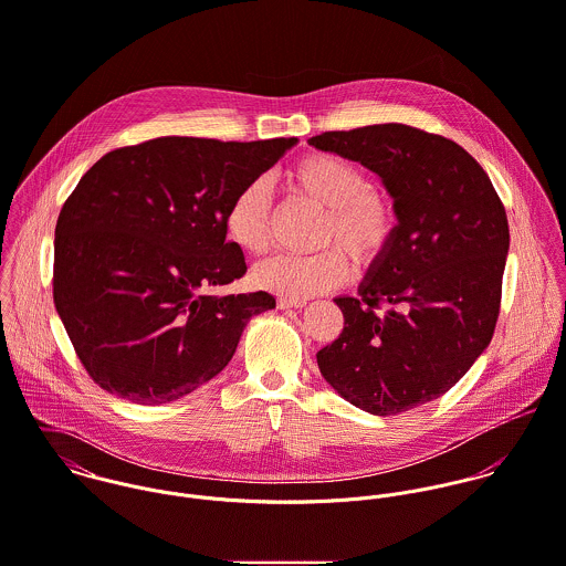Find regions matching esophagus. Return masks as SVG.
Returning a JSON list of instances; mask_svg holds the SVG:
<instances>
[{
  "label": "esophagus",
  "mask_w": 566,
  "mask_h": 566,
  "mask_svg": "<svg viewBox=\"0 0 566 566\" xmlns=\"http://www.w3.org/2000/svg\"><path fill=\"white\" fill-rule=\"evenodd\" d=\"M277 306H280L282 311H286V308H304V306H306V300H286V297H280V300H277Z\"/></svg>",
  "instance_id": "obj_1"
}]
</instances>
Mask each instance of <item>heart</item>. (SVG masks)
I'll return each instance as SVG.
<instances>
[{"label":"heart","mask_w":566,"mask_h":566,"mask_svg":"<svg viewBox=\"0 0 566 566\" xmlns=\"http://www.w3.org/2000/svg\"><path fill=\"white\" fill-rule=\"evenodd\" d=\"M286 186L300 199L324 210L313 255H275L253 269V284L286 300H308L340 286L347 280V258L358 269H369L385 258L398 233L394 201L371 188L369 175L354 161L313 153L286 172ZM227 238L249 255L271 247V199L264 181L242 186L226 212Z\"/></svg>","instance_id":"heart-1"}]
</instances>
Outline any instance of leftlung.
Instances as JSON below:
<instances>
[{
	"instance_id": "left-lung-1",
	"label": "left lung",
	"mask_w": 566,
	"mask_h": 566,
	"mask_svg": "<svg viewBox=\"0 0 566 566\" xmlns=\"http://www.w3.org/2000/svg\"><path fill=\"white\" fill-rule=\"evenodd\" d=\"M308 142L376 172L400 219L358 295L335 300L343 331L317 352L322 376L374 416L444 396L499 319L510 227L490 177L452 139L396 122Z\"/></svg>"
}]
</instances>
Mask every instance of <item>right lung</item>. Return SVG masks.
Listing matches in <instances>:
<instances>
[{
  "instance_id": "obj_1",
  "label": "right lung",
  "mask_w": 566,
  "mask_h": 566,
  "mask_svg": "<svg viewBox=\"0 0 566 566\" xmlns=\"http://www.w3.org/2000/svg\"><path fill=\"white\" fill-rule=\"evenodd\" d=\"M297 137L221 142L157 137L98 159L54 231V306L83 367L135 405L192 394L231 360L258 291L212 295L247 273L227 240L233 195Z\"/></svg>"
}]
</instances>
